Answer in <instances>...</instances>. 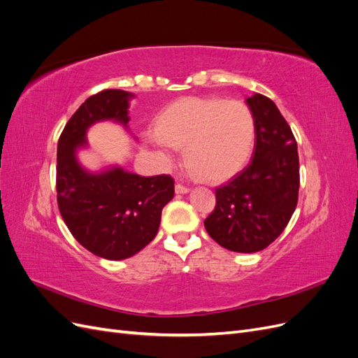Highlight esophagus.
I'll use <instances>...</instances> for the list:
<instances>
[{
    "mask_svg": "<svg viewBox=\"0 0 358 358\" xmlns=\"http://www.w3.org/2000/svg\"><path fill=\"white\" fill-rule=\"evenodd\" d=\"M175 191H176V194H188L189 188L188 187H183V185H180V183H178V185L175 187Z\"/></svg>",
    "mask_w": 358,
    "mask_h": 358,
    "instance_id": "34e87169",
    "label": "esophagus"
}]
</instances>
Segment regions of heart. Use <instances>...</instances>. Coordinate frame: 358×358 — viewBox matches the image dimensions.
<instances>
[{"mask_svg":"<svg viewBox=\"0 0 358 358\" xmlns=\"http://www.w3.org/2000/svg\"><path fill=\"white\" fill-rule=\"evenodd\" d=\"M157 137L183 149V161L204 182H225L248 166L255 148L257 122L242 103L216 96H185L158 116Z\"/></svg>","mask_w":358,"mask_h":358,"instance_id":"b5f03b06","label":"heart"}]
</instances>
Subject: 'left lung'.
<instances>
[{"mask_svg":"<svg viewBox=\"0 0 358 358\" xmlns=\"http://www.w3.org/2000/svg\"><path fill=\"white\" fill-rule=\"evenodd\" d=\"M257 122L252 161L216 188V206L204 220L212 239L234 252L263 251L294 213L300 175L297 143L276 104L262 94L246 99Z\"/></svg>","mask_w":358,"mask_h":358,"instance_id":"left-lung-1","label":"left lung"}]
</instances>
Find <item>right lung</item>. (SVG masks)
<instances>
[{
  "mask_svg": "<svg viewBox=\"0 0 358 358\" xmlns=\"http://www.w3.org/2000/svg\"><path fill=\"white\" fill-rule=\"evenodd\" d=\"M134 94L106 90L90 96L70 117L58 140L57 192L64 222L83 248L106 259H125L154 241L162 208L175 196L167 175L138 176L119 166L86 170L78 152L88 148L86 131L113 121L128 129Z\"/></svg>",
  "mask_w": 358,
  "mask_h": 358,
  "instance_id": "add662e5",
  "label": "right lung"
}]
</instances>
